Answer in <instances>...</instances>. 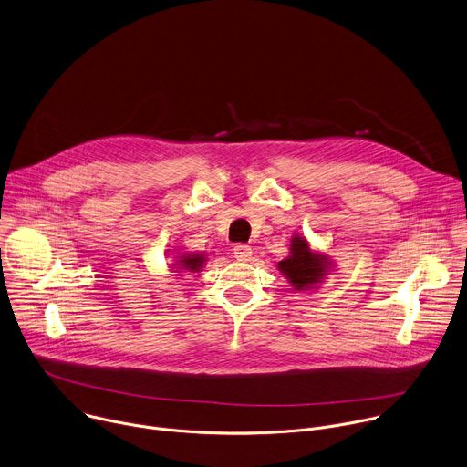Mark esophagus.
<instances>
[{
    "label": "esophagus",
    "mask_w": 467,
    "mask_h": 467,
    "mask_svg": "<svg viewBox=\"0 0 467 467\" xmlns=\"http://www.w3.org/2000/svg\"><path fill=\"white\" fill-rule=\"evenodd\" d=\"M233 253H234V258H236V260H240V262L249 260V258H251V254H253L251 247H249V245H245V244H236V245H234V249H233Z\"/></svg>",
    "instance_id": "esophagus-1"
}]
</instances>
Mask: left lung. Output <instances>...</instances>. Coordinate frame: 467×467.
<instances>
[{
    "instance_id": "left-lung-1",
    "label": "left lung",
    "mask_w": 467,
    "mask_h": 467,
    "mask_svg": "<svg viewBox=\"0 0 467 467\" xmlns=\"http://www.w3.org/2000/svg\"><path fill=\"white\" fill-rule=\"evenodd\" d=\"M279 272L288 279L294 290H312L332 272L330 256L316 253L305 236L294 234L290 254L277 264Z\"/></svg>"
}]
</instances>
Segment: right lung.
Here are the masks:
<instances>
[{
	"mask_svg": "<svg viewBox=\"0 0 467 467\" xmlns=\"http://www.w3.org/2000/svg\"><path fill=\"white\" fill-rule=\"evenodd\" d=\"M205 260L207 258L202 253H177L173 270L175 272H202Z\"/></svg>",
	"mask_w": 467,
	"mask_h": 467,
	"instance_id": "add662e5",
	"label": "right lung"
}]
</instances>
